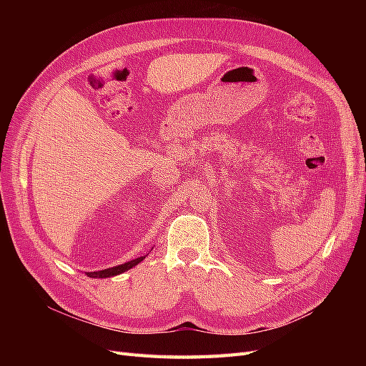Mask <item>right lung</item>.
Returning a JSON list of instances; mask_svg holds the SVG:
<instances>
[{"instance_id": "add662e5", "label": "right lung", "mask_w": 366, "mask_h": 366, "mask_svg": "<svg viewBox=\"0 0 366 366\" xmlns=\"http://www.w3.org/2000/svg\"><path fill=\"white\" fill-rule=\"evenodd\" d=\"M143 259H145V257H140V258H136L132 261L124 262V264L116 265V267H112V269H105V270H99V272H85V273H86V276H90V278H109V276H116V274H120V273L132 269L134 265H137Z\"/></svg>"}]
</instances>
